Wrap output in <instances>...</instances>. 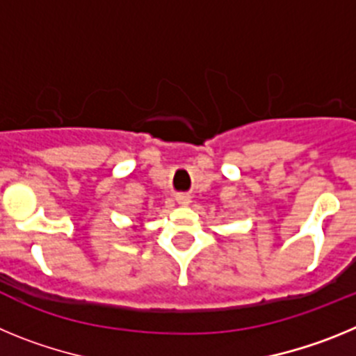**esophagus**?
I'll list each match as a JSON object with an SVG mask.
<instances>
[{
	"label": "esophagus",
	"instance_id": "34e87169",
	"mask_svg": "<svg viewBox=\"0 0 356 356\" xmlns=\"http://www.w3.org/2000/svg\"><path fill=\"white\" fill-rule=\"evenodd\" d=\"M176 201H178V205H188L191 203V196H187V194H178L176 196Z\"/></svg>",
	"mask_w": 356,
	"mask_h": 356
}]
</instances>
